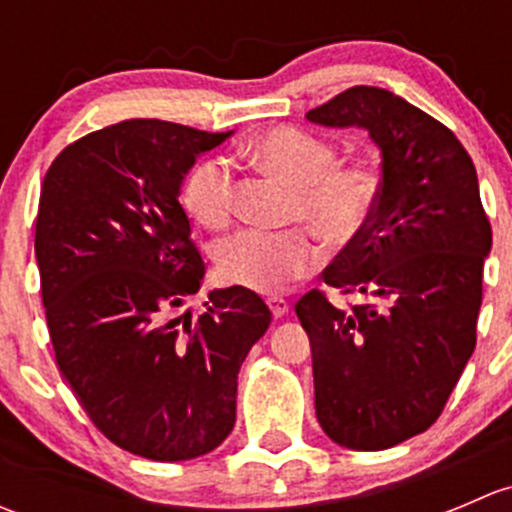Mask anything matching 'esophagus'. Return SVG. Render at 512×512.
<instances>
[{
    "label": "esophagus",
    "instance_id": "obj_1",
    "mask_svg": "<svg viewBox=\"0 0 512 512\" xmlns=\"http://www.w3.org/2000/svg\"><path fill=\"white\" fill-rule=\"evenodd\" d=\"M267 304H270L272 314H275L277 319L285 317V314L289 312V302H287V299H282V297H270V299H267Z\"/></svg>",
    "mask_w": 512,
    "mask_h": 512
}]
</instances>
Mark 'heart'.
<instances>
[{
    "mask_svg": "<svg viewBox=\"0 0 512 512\" xmlns=\"http://www.w3.org/2000/svg\"><path fill=\"white\" fill-rule=\"evenodd\" d=\"M250 156L294 185L289 218L307 223L332 245L352 242L371 223L381 195V173L369 160L339 163L337 146L297 126H277L250 143ZM235 170L230 160L210 156L188 170L183 205L200 225L220 230L235 215ZM322 260L307 227L282 232L240 230L215 250V265L227 285L260 294L282 292L309 275Z\"/></svg>",
    "mask_w": 512,
    "mask_h": 512,
    "instance_id": "heart-1",
    "label": "heart"
}]
</instances>
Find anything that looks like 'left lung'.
Wrapping results in <instances>:
<instances>
[{
  "instance_id": "8db88e82",
  "label": "left lung",
  "mask_w": 512,
  "mask_h": 512,
  "mask_svg": "<svg viewBox=\"0 0 512 512\" xmlns=\"http://www.w3.org/2000/svg\"><path fill=\"white\" fill-rule=\"evenodd\" d=\"M359 126L381 148L371 223L322 272L361 302L322 289L294 309L312 344L319 426L339 446L381 451L436 423L473 349L493 232L476 165L451 128L376 86H354L307 113Z\"/></svg>"
}]
</instances>
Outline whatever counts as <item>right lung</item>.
Returning a JSON list of instances; mask_svg holds the SVG:
<instances>
[{
  "mask_svg": "<svg viewBox=\"0 0 512 512\" xmlns=\"http://www.w3.org/2000/svg\"><path fill=\"white\" fill-rule=\"evenodd\" d=\"M227 136L131 118L69 143L41 183L34 252L56 364L98 431L151 461L225 441L237 371L272 322L245 287L173 319L205 275L180 183Z\"/></svg>",
  "mask_w": 512,
  "mask_h": 512,
  "instance_id": "obj_1",
  "label": "right lung"
}]
</instances>
